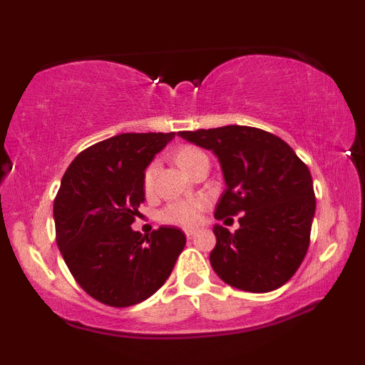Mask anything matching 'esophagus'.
<instances>
[{
  "instance_id": "34e87169",
  "label": "esophagus",
  "mask_w": 365,
  "mask_h": 365,
  "mask_svg": "<svg viewBox=\"0 0 365 365\" xmlns=\"http://www.w3.org/2000/svg\"><path fill=\"white\" fill-rule=\"evenodd\" d=\"M184 232H186V237L187 239H192L194 236H196V229H187V231H184Z\"/></svg>"
}]
</instances>
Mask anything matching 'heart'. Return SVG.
I'll list each match as a JSON object with an SVG mask.
<instances>
[{
    "label": "heart",
    "mask_w": 365,
    "mask_h": 365,
    "mask_svg": "<svg viewBox=\"0 0 365 365\" xmlns=\"http://www.w3.org/2000/svg\"><path fill=\"white\" fill-rule=\"evenodd\" d=\"M206 156L201 149L192 148V146H184L178 149L176 154H174V159L179 164V168L182 171L189 173L199 158ZM154 174H156V163L149 164L144 171L143 176V186L144 191L151 192L153 184H154ZM206 209V201L202 199H186V201H174L168 204L166 207L161 211V221L166 224H174V226L181 227H194L201 222L202 212Z\"/></svg>",
    "instance_id": "obj_1"
}]
</instances>
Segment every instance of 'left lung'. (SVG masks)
Masks as SVG:
<instances>
[{"mask_svg": "<svg viewBox=\"0 0 365 365\" xmlns=\"http://www.w3.org/2000/svg\"><path fill=\"white\" fill-rule=\"evenodd\" d=\"M212 151L226 182L214 217L236 216L239 229L212 227L216 247L209 261L229 286L271 292L294 276L306 256L316 196L312 176L281 138L249 126L178 133Z\"/></svg>", "mask_w": 365, "mask_h": 365, "instance_id": "obj_1", "label": "left lung"}]
</instances>
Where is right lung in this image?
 <instances>
[{"mask_svg":"<svg viewBox=\"0 0 365 365\" xmlns=\"http://www.w3.org/2000/svg\"><path fill=\"white\" fill-rule=\"evenodd\" d=\"M174 136L118 134L78 154L61 179L53 207L58 247L79 286L106 306L151 297L186 246L178 227L151 236L131 227L144 202V171Z\"/></svg>","mask_w":365,"mask_h":365,"instance_id":"right-lung-1","label":"right lung"}]
</instances>
